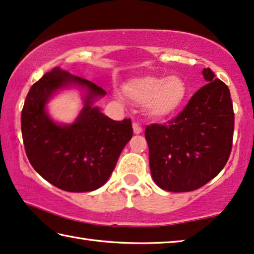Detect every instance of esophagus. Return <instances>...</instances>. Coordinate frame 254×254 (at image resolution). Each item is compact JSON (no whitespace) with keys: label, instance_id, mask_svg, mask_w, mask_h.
<instances>
[{"label":"esophagus","instance_id":"1","mask_svg":"<svg viewBox=\"0 0 254 254\" xmlns=\"http://www.w3.org/2000/svg\"><path fill=\"white\" fill-rule=\"evenodd\" d=\"M132 130H134V134H136V135H138V134H140V132L143 131L142 127H140L139 125L136 124V123L132 124Z\"/></svg>","mask_w":254,"mask_h":254}]
</instances>
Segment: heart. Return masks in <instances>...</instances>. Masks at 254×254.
I'll return each mask as SVG.
<instances>
[{
    "mask_svg": "<svg viewBox=\"0 0 254 254\" xmlns=\"http://www.w3.org/2000/svg\"><path fill=\"white\" fill-rule=\"evenodd\" d=\"M132 102L145 107L151 118L163 120L174 116L187 94L185 81L179 76H142L131 78L123 86Z\"/></svg>",
    "mask_w": 254,
    "mask_h": 254,
    "instance_id": "1",
    "label": "heart"
}]
</instances>
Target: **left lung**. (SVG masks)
<instances>
[{
	"instance_id": "1",
	"label": "left lung",
	"mask_w": 254,
	"mask_h": 254,
	"mask_svg": "<svg viewBox=\"0 0 254 254\" xmlns=\"http://www.w3.org/2000/svg\"><path fill=\"white\" fill-rule=\"evenodd\" d=\"M198 89L169 125L145 129L151 176L168 192H190L220 173L232 151L234 111L227 85L203 69Z\"/></svg>"
}]
</instances>
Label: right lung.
I'll return each instance as SVG.
<instances>
[{"mask_svg":"<svg viewBox=\"0 0 254 254\" xmlns=\"http://www.w3.org/2000/svg\"><path fill=\"white\" fill-rule=\"evenodd\" d=\"M81 92L83 108L72 123L54 121L49 101L64 89ZM107 92L60 67L30 87L21 112V132L30 165L50 184L67 192H92L108 182L132 136L130 119L115 122L95 102Z\"/></svg>","mask_w":254,"mask_h":254,"instance_id":"right-lung-1","label":"right lung"}]
</instances>
